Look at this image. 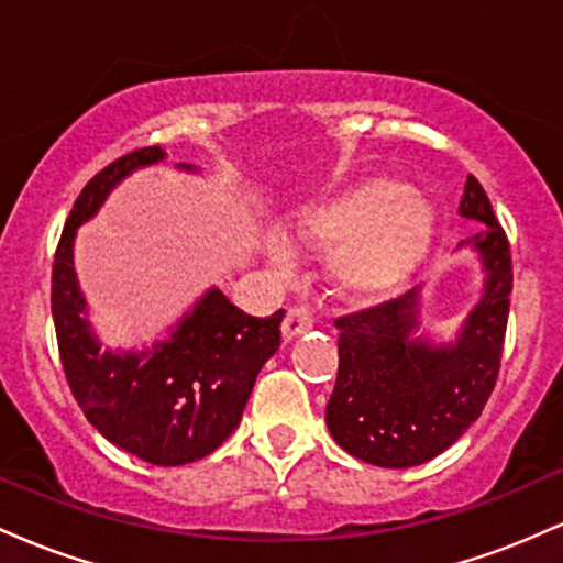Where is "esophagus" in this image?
Segmentation results:
<instances>
[{
	"instance_id": "1",
	"label": "esophagus",
	"mask_w": 563,
	"mask_h": 563,
	"mask_svg": "<svg viewBox=\"0 0 563 563\" xmlns=\"http://www.w3.org/2000/svg\"><path fill=\"white\" fill-rule=\"evenodd\" d=\"M312 328V314L303 307H290L286 312V320H283V339L294 341L296 335L307 333Z\"/></svg>"
}]
</instances>
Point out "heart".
I'll return each mask as SVG.
<instances>
[{
	"label": "heart",
	"mask_w": 563,
	"mask_h": 563,
	"mask_svg": "<svg viewBox=\"0 0 563 563\" xmlns=\"http://www.w3.org/2000/svg\"><path fill=\"white\" fill-rule=\"evenodd\" d=\"M434 230V206L412 187L384 177L301 206L286 228L294 241L325 245V277L352 299H373L402 286L429 256ZM283 256V249H273V260Z\"/></svg>",
	"instance_id": "heart-1"
}]
</instances>
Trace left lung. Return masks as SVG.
Listing matches in <instances>:
<instances>
[{"instance_id":"left-lung-1","label":"left lung","mask_w":563,"mask_h":563,"mask_svg":"<svg viewBox=\"0 0 563 563\" xmlns=\"http://www.w3.org/2000/svg\"><path fill=\"white\" fill-rule=\"evenodd\" d=\"M457 214L482 224L457 249L474 251L484 277L455 339L437 341L421 325L418 288L335 320L339 378L325 423L349 455L371 466L410 468L437 457L466 434L495 389L514 286L510 251L471 174Z\"/></svg>"}]
</instances>
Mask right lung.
Here are the masks:
<instances>
[{"mask_svg": "<svg viewBox=\"0 0 563 563\" xmlns=\"http://www.w3.org/2000/svg\"><path fill=\"white\" fill-rule=\"evenodd\" d=\"M164 158L161 147L121 156L76 198L53 264V320L63 371L87 421L140 461L185 466L238 429L262 365L280 346L283 309L251 318L211 286L164 339L142 349H102L74 269L76 230L129 174ZM177 169L196 174L198 166Z\"/></svg>", "mask_w": 563, "mask_h": 563, "instance_id": "add662e5", "label": "right lung"}]
</instances>
